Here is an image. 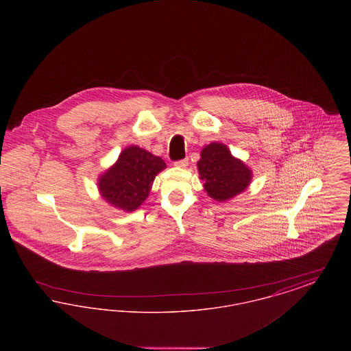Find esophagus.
Wrapping results in <instances>:
<instances>
[{"instance_id": "34e87169", "label": "esophagus", "mask_w": 351, "mask_h": 351, "mask_svg": "<svg viewBox=\"0 0 351 351\" xmlns=\"http://www.w3.org/2000/svg\"><path fill=\"white\" fill-rule=\"evenodd\" d=\"M175 166L176 167L185 168L188 166V159H182V160H178L175 162Z\"/></svg>"}]
</instances>
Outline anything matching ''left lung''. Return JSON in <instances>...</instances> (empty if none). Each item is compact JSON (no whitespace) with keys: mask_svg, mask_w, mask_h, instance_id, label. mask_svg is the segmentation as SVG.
<instances>
[{"mask_svg":"<svg viewBox=\"0 0 351 351\" xmlns=\"http://www.w3.org/2000/svg\"><path fill=\"white\" fill-rule=\"evenodd\" d=\"M197 168L209 197L221 202L242 193L252 178L250 168L234 158L229 149L218 142L202 149Z\"/></svg>","mask_w":351,"mask_h":351,"instance_id":"8db88e82","label":"left lung"}]
</instances>
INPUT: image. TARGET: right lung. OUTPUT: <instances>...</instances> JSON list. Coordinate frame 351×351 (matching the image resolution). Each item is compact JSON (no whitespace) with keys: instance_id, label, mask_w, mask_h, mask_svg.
<instances>
[{"instance_id":"obj_1","label":"right lung","mask_w":351,"mask_h":351,"mask_svg":"<svg viewBox=\"0 0 351 351\" xmlns=\"http://www.w3.org/2000/svg\"><path fill=\"white\" fill-rule=\"evenodd\" d=\"M165 168L162 158L138 146H129L99 178L101 196L114 208L134 212L149 197L155 176Z\"/></svg>"}]
</instances>
